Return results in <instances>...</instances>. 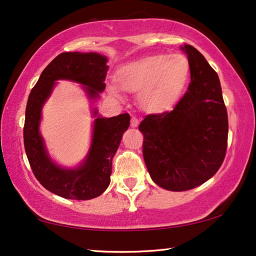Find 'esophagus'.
<instances>
[{
  "instance_id": "obj_1",
  "label": "esophagus",
  "mask_w": 256,
  "mask_h": 256,
  "mask_svg": "<svg viewBox=\"0 0 256 256\" xmlns=\"http://www.w3.org/2000/svg\"><path fill=\"white\" fill-rule=\"evenodd\" d=\"M138 124V118L136 116H132V120H130V126H132V127H136Z\"/></svg>"
}]
</instances>
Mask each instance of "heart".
Instances as JSON below:
<instances>
[{"instance_id": "obj_1", "label": "heart", "mask_w": 256, "mask_h": 256, "mask_svg": "<svg viewBox=\"0 0 256 256\" xmlns=\"http://www.w3.org/2000/svg\"><path fill=\"white\" fill-rule=\"evenodd\" d=\"M190 78V62L183 54H155L122 66L116 80L122 88L138 92L140 106L160 113L172 108ZM112 92H115L113 90Z\"/></svg>"}]
</instances>
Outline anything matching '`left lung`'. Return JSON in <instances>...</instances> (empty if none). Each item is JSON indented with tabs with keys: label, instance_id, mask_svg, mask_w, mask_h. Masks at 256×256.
Returning a JSON list of instances; mask_svg holds the SVG:
<instances>
[{
	"label": "left lung",
	"instance_id": "8db88e82",
	"mask_svg": "<svg viewBox=\"0 0 256 256\" xmlns=\"http://www.w3.org/2000/svg\"><path fill=\"white\" fill-rule=\"evenodd\" d=\"M191 82L172 110L149 114L138 126L143 158L160 188L186 191L214 176L227 150L228 118L218 74L197 48L184 44Z\"/></svg>",
	"mask_w": 256,
	"mask_h": 256
}]
</instances>
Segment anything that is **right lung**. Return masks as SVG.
<instances>
[{"label": "right lung", "instance_id": "right-lung-1", "mask_svg": "<svg viewBox=\"0 0 256 256\" xmlns=\"http://www.w3.org/2000/svg\"><path fill=\"white\" fill-rule=\"evenodd\" d=\"M106 62L107 58L96 52L58 54L42 72L28 99L23 135L31 170L46 190L62 198L88 200L106 190L110 182L112 160L120 146L122 134L129 127L130 116L124 113L110 118H96L92 146L86 160L78 169L66 170L52 163L45 150L38 132L42 107L59 79L82 84L90 98L96 99L106 87Z\"/></svg>", "mask_w": 256, "mask_h": 256}]
</instances>
